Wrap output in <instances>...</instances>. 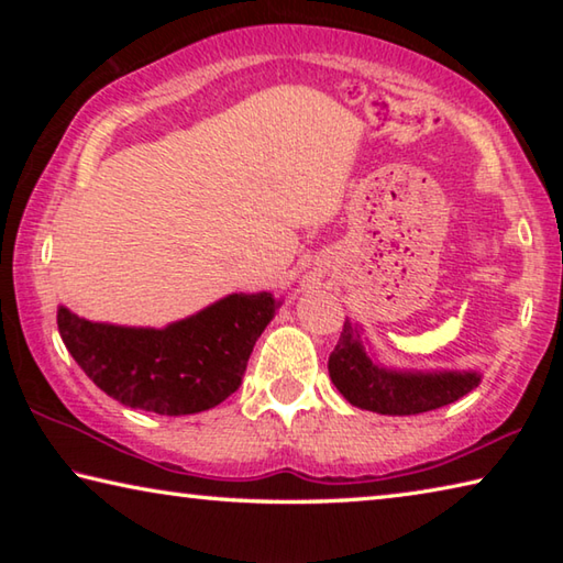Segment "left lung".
<instances>
[{
  "instance_id": "1",
  "label": "left lung",
  "mask_w": 563,
  "mask_h": 563,
  "mask_svg": "<svg viewBox=\"0 0 563 563\" xmlns=\"http://www.w3.org/2000/svg\"><path fill=\"white\" fill-rule=\"evenodd\" d=\"M332 385L350 405L377 415H422L452 405L479 385L476 373H393L367 357L360 330L345 320L328 360Z\"/></svg>"
}]
</instances>
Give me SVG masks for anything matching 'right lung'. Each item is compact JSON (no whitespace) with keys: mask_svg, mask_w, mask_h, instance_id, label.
<instances>
[{"mask_svg":"<svg viewBox=\"0 0 563 563\" xmlns=\"http://www.w3.org/2000/svg\"><path fill=\"white\" fill-rule=\"evenodd\" d=\"M275 308L271 292H235L164 330L103 325L66 308L56 312V325L71 357L109 397L178 417L221 405L241 387Z\"/></svg>","mask_w":563,"mask_h":563,"instance_id":"add662e5","label":"right lung"}]
</instances>
